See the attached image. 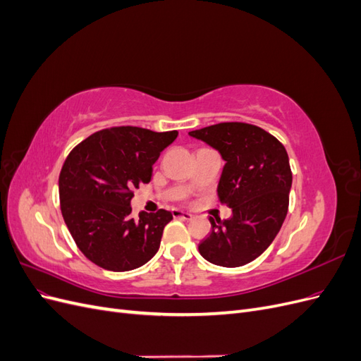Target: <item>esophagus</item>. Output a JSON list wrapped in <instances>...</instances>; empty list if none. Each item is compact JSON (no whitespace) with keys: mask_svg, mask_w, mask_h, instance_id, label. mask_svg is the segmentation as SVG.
I'll return each instance as SVG.
<instances>
[{"mask_svg":"<svg viewBox=\"0 0 361 361\" xmlns=\"http://www.w3.org/2000/svg\"><path fill=\"white\" fill-rule=\"evenodd\" d=\"M171 215L174 218H182V220H191V218H192V214H190L187 211H180V209H173Z\"/></svg>","mask_w":361,"mask_h":361,"instance_id":"esophagus-1","label":"esophagus"}]
</instances>
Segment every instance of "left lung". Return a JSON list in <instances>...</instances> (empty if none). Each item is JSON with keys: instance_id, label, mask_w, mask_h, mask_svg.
I'll return each mask as SVG.
<instances>
[{"instance_id": "8db88e82", "label": "left lung", "mask_w": 361, "mask_h": 361, "mask_svg": "<svg viewBox=\"0 0 361 361\" xmlns=\"http://www.w3.org/2000/svg\"><path fill=\"white\" fill-rule=\"evenodd\" d=\"M190 135L226 161L216 192L232 207L228 220L209 218L212 232L199 244L200 255L214 265L243 267L271 245L286 218L292 187L288 152L267 130L241 122L206 126Z\"/></svg>"}]
</instances>
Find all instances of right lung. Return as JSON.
<instances>
[{"label":"right lung","instance_id":"obj_1","mask_svg":"<svg viewBox=\"0 0 361 361\" xmlns=\"http://www.w3.org/2000/svg\"><path fill=\"white\" fill-rule=\"evenodd\" d=\"M178 137L137 126L102 129L73 147L59 178L60 207L75 244L108 271L140 268L157 255L171 212L130 216L134 188L150 182L152 166Z\"/></svg>","mask_w":361,"mask_h":361}]
</instances>
